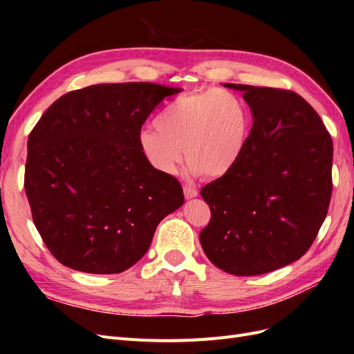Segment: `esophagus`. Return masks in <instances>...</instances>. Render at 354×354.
Masks as SVG:
<instances>
[{
    "mask_svg": "<svg viewBox=\"0 0 354 354\" xmlns=\"http://www.w3.org/2000/svg\"><path fill=\"white\" fill-rule=\"evenodd\" d=\"M183 192H185L186 199H192V198H196L198 196V190L194 189L192 186H185Z\"/></svg>",
    "mask_w": 354,
    "mask_h": 354,
    "instance_id": "1",
    "label": "esophagus"
}]
</instances>
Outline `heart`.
I'll return each mask as SVG.
<instances>
[{
    "instance_id": "1",
    "label": "heart",
    "mask_w": 354,
    "mask_h": 354,
    "mask_svg": "<svg viewBox=\"0 0 354 354\" xmlns=\"http://www.w3.org/2000/svg\"><path fill=\"white\" fill-rule=\"evenodd\" d=\"M248 104L224 88L178 95L137 136L138 151L156 173L171 176L181 158L187 176L221 177L239 162L251 134Z\"/></svg>"
}]
</instances>
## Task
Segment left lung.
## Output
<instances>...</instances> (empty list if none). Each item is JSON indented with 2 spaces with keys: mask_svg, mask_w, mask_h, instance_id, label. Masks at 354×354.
I'll list each match as a JSON object with an SVG mask.
<instances>
[{
  "mask_svg": "<svg viewBox=\"0 0 354 354\" xmlns=\"http://www.w3.org/2000/svg\"><path fill=\"white\" fill-rule=\"evenodd\" d=\"M224 87L243 93L254 122L239 162L201 190L211 220L199 241L224 272L269 273L301 259L322 226L332 194V138L294 91Z\"/></svg>",
  "mask_w": 354,
  "mask_h": 354,
  "instance_id": "1",
  "label": "left lung"
}]
</instances>
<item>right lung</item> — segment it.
I'll return each mask as SVG.
<instances>
[{"mask_svg":"<svg viewBox=\"0 0 354 354\" xmlns=\"http://www.w3.org/2000/svg\"><path fill=\"white\" fill-rule=\"evenodd\" d=\"M181 88L152 82L97 84L62 95L28 138L25 192L50 252L73 270L113 274L147 252L159 221L185 203L137 136Z\"/></svg>","mask_w":354,"mask_h":354,"instance_id":"obj_1","label":"right lung"}]
</instances>
